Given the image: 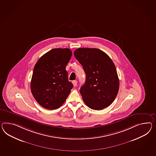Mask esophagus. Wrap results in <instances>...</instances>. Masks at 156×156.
Segmentation results:
<instances>
[{
    "label": "esophagus",
    "instance_id": "1",
    "mask_svg": "<svg viewBox=\"0 0 156 156\" xmlns=\"http://www.w3.org/2000/svg\"><path fill=\"white\" fill-rule=\"evenodd\" d=\"M72 83H73V85L74 87H76V85H77V81L76 80H73L72 81Z\"/></svg>",
    "mask_w": 156,
    "mask_h": 156
}]
</instances>
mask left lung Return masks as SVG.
<instances>
[{"mask_svg": "<svg viewBox=\"0 0 156 156\" xmlns=\"http://www.w3.org/2000/svg\"><path fill=\"white\" fill-rule=\"evenodd\" d=\"M86 74L80 92L89 108L100 110L110 105L119 88L115 64L108 55L96 48H79L74 51Z\"/></svg>", "mask_w": 156, "mask_h": 156, "instance_id": "1", "label": "left lung"}]
</instances>
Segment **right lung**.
Segmentation results:
<instances>
[{
	"label": "right lung",
	"instance_id": "obj_1",
	"mask_svg": "<svg viewBox=\"0 0 156 156\" xmlns=\"http://www.w3.org/2000/svg\"><path fill=\"white\" fill-rule=\"evenodd\" d=\"M69 48H54L41 57L34 67L32 94L43 108L54 110L64 104L73 85L66 70L72 56Z\"/></svg>",
	"mask_w": 156,
	"mask_h": 156
}]
</instances>
